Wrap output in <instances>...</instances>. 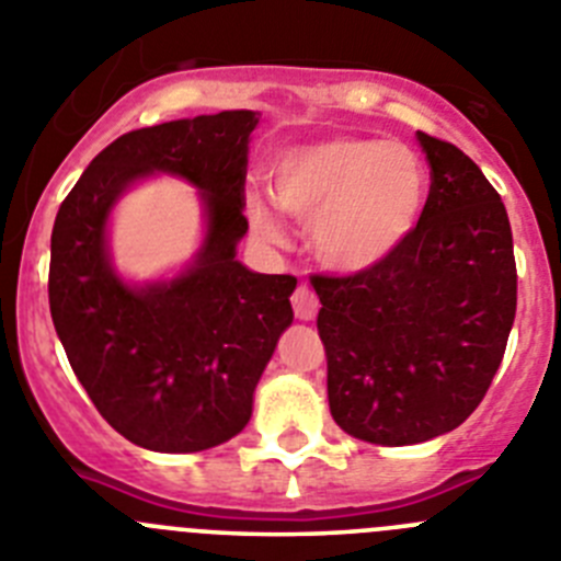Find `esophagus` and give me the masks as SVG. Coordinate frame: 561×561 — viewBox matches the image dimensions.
I'll list each match as a JSON object with an SVG mask.
<instances>
[{"mask_svg":"<svg viewBox=\"0 0 561 561\" xmlns=\"http://www.w3.org/2000/svg\"><path fill=\"white\" fill-rule=\"evenodd\" d=\"M291 309H295L297 320L309 323V320H314V317H317L320 300H317V295L309 289V286H297L295 295H291Z\"/></svg>","mask_w":561,"mask_h":561,"instance_id":"esophagus-1","label":"esophagus"}]
</instances>
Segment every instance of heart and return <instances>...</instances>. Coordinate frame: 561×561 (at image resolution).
I'll list each match as a JSON object with an SVG mask.
<instances>
[{
    "label": "heart",
    "mask_w": 561,
    "mask_h": 561,
    "mask_svg": "<svg viewBox=\"0 0 561 561\" xmlns=\"http://www.w3.org/2000/svg\"><path fill=\"white\" fill-rule=\"evenodd\" d=\"M272 199L309 221L317 261L342 275L388 264L408 244L427 205V171L413 148L359 134H331L289 146L270 168ZM247 219L266 241L284 225L261 193L247 196Z\"/></svg>",
    "instance_id": "obj_1"
}]
</instances>
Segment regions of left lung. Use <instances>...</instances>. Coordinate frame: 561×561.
I'll return each mask as SVG.
<instances>
[{
    "label": "left lung",
    "instance_id": "8db88e82",
    "mask_svg": "<svg viewBox=\"0 0 561 561\" xmlns=\"http://www.w3.org/2000/svg\"><path fill=\"white\" fill-rule=\"evenodd\" d=\"M430 196L388 264L311 277L329 359V408L348 435L410 447L453 433L497 374L517 314V266L500 193L453 142L419 131Z\"/></svg>",
    "mask_w": 561,
    "mask_h": 561
}]
</instances>
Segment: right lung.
I'll return each mask as SVG.
<instances>
[{"instance_id":"add662e5","label":"right lung","mask_w":561,"mask_h":561,"mask_svg":"<svg viewBox=\"0 0 561 561\" xmlns=\"http://www.w3.org/2000/svg\"><path fill=\"white\" fill-rule=\"evenodd\" d=\"M255 126L257 112L230 108L123 134L58 207L49 241L56 334L98 413L151 453H202L241 433L295 320V277L261 275L236 257ZM162 172L197 187L203 244L182 271L131 282L113 266L111 213L134 184Z\"/></svg>"}]
</instances>
